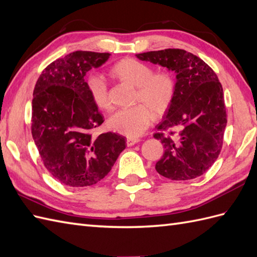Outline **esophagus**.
Returning a JSON list of instances; mask_svg holds the SVG:
<instances>
[{"instance_id": "34e87169", "label": "esophagus", "mask_w": 257, "mask_h": 257, "mask_svg": "<svg viewBox=\"0 0 257 257\" xmlns=\"http://www.w3.org/2000/svg\"><path fill=\"white\" fill-rule=\"evenodd\" d=\"M139 142H140L139 139H127V140H126V145H127L128 147H131V146L135 145V144H137Z\"/></svg>"}]
</instances>
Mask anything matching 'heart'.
<instances>
[{"instance_id":"1","label":"heart","mask_w":257,"mask_h":257,"mask_svg":"<svg viewBox=\"0 0 257 257\" xmlns=\"http://www.w3.org/2000/svg\"><path fill=\"white\" fill-rule=\"evenodd\" d=\"M113 78L136 87L135 107L117 111L109 118V126L130 139L142 135L153 122V118L164 115L174 98L176 84L172 75L160 71L153 73L152 66L136 59H123L110 68ZM86 88L92 102L102 111H110L112 102L108 86L99 76L86 79Z\"/></svg>"}]
</instances>
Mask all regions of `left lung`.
<instances>
[{"instance_id": "8db88e82", "label": "left lung", "mask_w": 257, "mask_h": 257, "mask_svg": "<svg viewBox=\"0 0 257 257\" xmlns=\"http://www.w3.org/2000/svg\"><path fill=\"white\" fill-rule=\"evenodd\" d=\"M136 58L177 74L173 101L154 135L165 146L156 170L176 181L201 177L220 154L227 125L223 90L216 73L198 56L181 49L140 53Z\"/></svg>"}]
</instances>
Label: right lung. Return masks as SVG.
<instances>
[{"instance_id":"1","label":"right lung","mask_w":257,"mask_h":257,"mask_svg":"<svg viewBox=\"0 0 257 257\" xmlns=\"http://www.w3.org/2000/svg\"><path fill=\"white\" fill-rule=\"evenodd\" d=\"M110 55L75 51L49 64L36 83L31 134L47 170L64 185L98 183L125 149L122 135H92L103 116L88 95L85 76Z\"/></svg>"}]
</instances>
